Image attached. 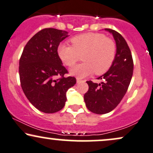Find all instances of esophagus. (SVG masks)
<instances>
[{
	"mask_svg": "<svg viewBox=\"0 0 153 153\" xmlns=\"http://www.w3.org/2000/svg\"><path fill=\"white\" fill-rule=\"evenodd\" d=\"M76 80H77V82H78V83H80V82H83V80H82L81 79H80V78H77Z\"/></svg>",
	"mask_w": 153,
	"mask_h": 153,
	"instance_id": "34e87169",
	"label": "esophagus"
}]
</instances>
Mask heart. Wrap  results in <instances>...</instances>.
<instances>
[{
	"label": "heart",
	"instance_id": "heart-1",
	"mask_svg": "<svg viewBox=\"0 0 153 153\" xmlns=\"http://www.w3.org/2000/svg\"><path fill=\"white\" fill-rule=\"evenodd\" d=\"M72 46L60 44L57 55L66 66L72 67L82 59L81 64L72 68V75L82 78L92 74L102 75L114 61L117 47L114 42L101 33H86L71 38Z\"/></svg>",
	"mask_w": 153,
	"mask_h": 153
}]
</instances>
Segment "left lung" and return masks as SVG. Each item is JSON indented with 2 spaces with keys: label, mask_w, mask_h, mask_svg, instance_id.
<instances>
[{
  "label": "left lung",
  "mask_w": 153,
  "mask_h": 153,
  "mask_svg": "<svg viewBox=\"0 0 153 153\" xmlns=\"http://www.w3.org/2000/svg\"><path fill=\"white\" fill-rule=\"evenodd\" d=\"M112 34L117 45V53L113 64L105 74L97 79L101 83L86 81L88 91L84 95L88 109L97 114H103L114 109L124 96L133 74L132 56L127 42L119 33L105 29Z\"/></svg>",
  "instance_id": "obj_1"
}]
</instances>
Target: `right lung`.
I'll return each mask as SVG.
<instances>
[{
	"label": "right lung",
	"instance_id": "obj_1",
	"mask_svg": "<svg viewBox=\"0 0 153 153\" xmlns=\"http://www.w3.org/2000/svg\"><path fill=\"white\" fill-rule=\"evenodd\" d=\"M68 33L47 28L30 39L19 60L21 85L28 100L44 113L59 111L67 101L66 93L76 83L57 55V47ZM57 76L60 78L56 79Z\"/></svg>",
	"mask_w": 153,
	"mask_h": 153
}]
</instances>
